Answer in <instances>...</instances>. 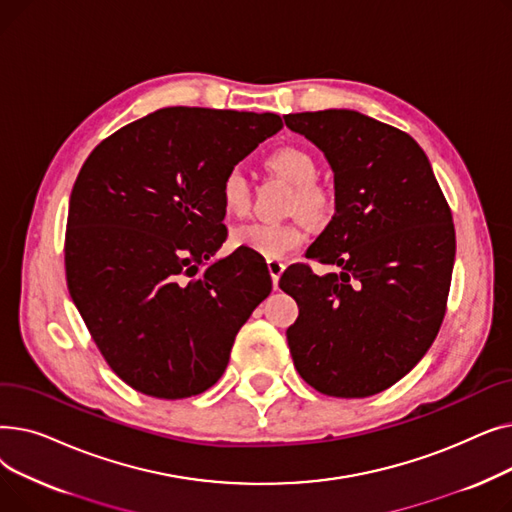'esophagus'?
<instances>
[{"mask_svg": "<svg viewBox=\"0 0 512 512\" xmlns=\"http://www.w3.org/2000/svg\"><path fill=\"white\" fill-rule=\"evenodd\" d=\"M284 267H286V263L280 261V259H267V270H270L274 288H278V282H280V276L284 272Z\"/></svg>", "mask_w": 512, "mask_h": 512, "instance_id": "esophagus-1", "label": "esophagus"}]
</instances>
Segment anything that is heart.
<instances>
[{
    "instance_id": "1",
    "label": "heart",
    "mask_w": 512,
    "mask_h": 512,
    "mask_svg": "<svg viewBox=\"0 0 512 512\" xmlns=\"http://www.w3.org/2000/svg\"><path fill=\"white\" fill-rule=\"evenodd\" d=\"M265 168L286 182L294 184L292 207L299 209L307 220H321L330 207L328 193L317 180L315 157L294 145L278 147L265 157ZM220 199L226 213L242 218L251 209V182L240 168H230L220 182ZM305 240V230L299 222H249L230 232L232 247L247 249L265 259H280L297 251Z\"/></svg>"
}]
</instances>
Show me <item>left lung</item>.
Here are the masks:
<instances>
[{
    "mask_svg": "<svg viewBox=\"0 0 512 512\" xmlns=\"http://www.w3.org/2000/svg\"><path fill=\"white\" fill-rule=\"evenodd\" d=\"M326 153L336 213L280 288L299 305L286 330L301 378L336 398H365L423 359L446 313L456 236L429 159L413 137L353 110L288 114Z\"/></svg>",
    "mask_w": 512,
    "mask_h": 512,
    "instance_id": "left-lung-1",
    "label": "left lung"
}]
</instances>
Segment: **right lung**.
Returning a JSON list of instances; mask_svg holds the SVG:
<instances>
[{
	"mask_svg": "<svg viewBox=\"0 0 512 512\" xmlns=\"http://www.w3.org/2000/svg\"><path fill=\"white\" fill-rule=\"evenodd\" d=\"M282 128L278 114L164 107L101 141L74 182L70 297L122 382L178 400L211 388L270 294L267 265L207 263L226 240L224 174Z\"/></svg>",
	"mask_w": 512,
	"mask_h": 512,
	"instance_id": "right-lung-1",
	"label": "right lung"
}]
</instances>
